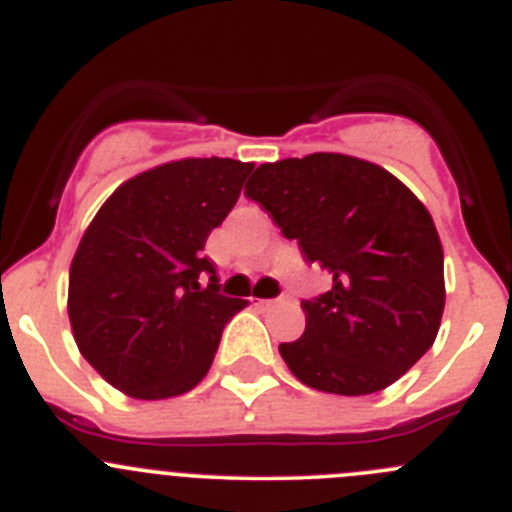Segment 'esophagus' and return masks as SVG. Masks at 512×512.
Masks as SVG:
<instances>
[{
  "label": "esophagus",
  "instance_id": "esophagus-1",
  "mask_svg": "<svg viewBox=\"0 0 512 512\" xmlns=\"http://www.w3.org/2000/svg\"><path fill=\"white\" fill-rule=\"evenodd\" d=\"M277 302H280V297H275V300H257L255 305H260V307H272V305H277Z\"/></svg>",
  "mask_w": 512,
  "mask_h": 512
}]
</instances>
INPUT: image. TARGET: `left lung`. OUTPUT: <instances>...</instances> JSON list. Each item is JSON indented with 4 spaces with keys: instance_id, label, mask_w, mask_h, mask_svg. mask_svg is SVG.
<instances>
[{
    "instance_id": "left-lung-1",
    "label": "left lung",
    "mask_w": 512,
    "mask_h": 512,
    "mask_svg": "<svg viewBox=\"0 0 512 512\" xmlns=\"http://www.w3.org/2000/svg\"><path fill=\"white\" fill-rule=\"evenodd\" d=\"M332 287L302 300L305 332L282 342L322 393L388 388L433 347L445 307L443 247L423 202L388 170L332 152L260 165L245 187Z\"/></svg>"
}]
</instances>
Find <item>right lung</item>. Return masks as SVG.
Wrapping results in <instances>:
<instances>
[{"label": "right lung", "mask_w": 512, "mask_h": 512, "mask_svg": "<svg viewBox=\"0 0 512 512\" xmlns=\"http://www.w3.org/2000/svg\"><path fill=\"white\" fill-rule=\"evenodd\" d=\"M250 172L230 157L155 167L114 190L87 227L69 270V322L109 385L162 400L207 375L247 300L222 295L205 242Z\"/></svg>", "instance_id": "add662e5"}]
</instances>
